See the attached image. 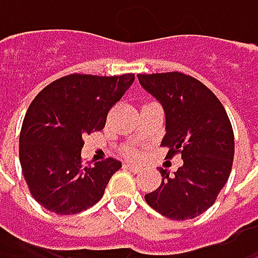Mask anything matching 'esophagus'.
<instances>
[{
    "label": "esophagus",
    "mask_w": 258,
    "mask_h": 258,
    "mask_svg": "<svg viewBox=\"0 0 258 258\" xmlns=\"http://www.w3.org/2000/svg\"><path fill=\"white\" fill-rule=\"evenodd\" d=\"M125 169H128L130 172H133V173H139L140 172V167L139 166H136V164H125Z\"/></svg>",
    "instance_id": "1"
}]
</instances>
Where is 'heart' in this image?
Wrapping results in <instances>:
<instances>
[{
  "instance_id": "obj_1",
  "label": "heart",
  "mask_w": 258,
  "mask_h": 258,
  "mask_svg": "<svg viewBox=\"0 0 258 258\" xmlns=\"http://www.w3.org/2000/svg\"><path fill=\"white\" fill-rule=\"evenodd\" d=\"M124 155L128 157V158H139L140 151L136 149V148H125V149H124Z\"/></svg>"
}]
</instances>
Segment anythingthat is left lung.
Masks as SVG:
<instances>
[{
    "mask_svg": "<svg viewBox=\"0 0 258 258\" xmlns=\"http://www.w3.org/2000/svg\"><path fill=\"white\" fill-rule=\"evenodd\" d=\"M166 113L161 146L167 158L180 154L183 164L170 175L160 169L163 182L146 194V203L170 220H191L208 211L230 176L234 136L227 112L200 80L179 72L137 75Z\"/></svg>",
    "mask_w": 258,
    "mask_h": 258,
    "instance_id": "left-lung-1",
    "label": "left lung"
}]
</instances>
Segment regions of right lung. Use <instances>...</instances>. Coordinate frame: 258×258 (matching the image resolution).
Instances as JSON below:
<instances>
[{
    "label": "right lung",
    "mask_w": 258,
    "mask_h": 258,
    "mask_svg": "<svg viewBox=\"0 0 258 258\" xmlns=\"http://www.w3.org/2000/svg\"><path fill=\"white\" fill-rule=\"evenodd\" d=\"M134 76L69 75L47 85L29 104L19 136V160L29 192L58 215L94 206L122 164L115 158L83 166V137L106 125L112 106Z\"/></svg>",
    "instance_id": "right-lung-1"
}]
</instances>
